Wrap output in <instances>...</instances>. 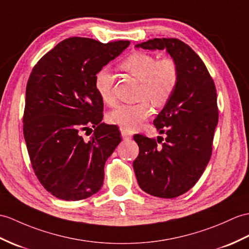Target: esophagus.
Segmentation results:
<instances>
[{
  "label": "esophagus",
  "instance_id": "34e87169",
  "mask_svg": "<svg viewBox=\"0 0 249 249\" xmlns=\"http://www.w3.org/2000/svg\"><path fill=\"white\" fill-rule=\"evenodd\" d=\"M121 135H122V138L124 139V140H128V139L131 138V135L129 134V132L125 129H122V128H121Z\"/></svg>",
  "mask_w": 249,
  "mask_h": 249
}]
</instances>
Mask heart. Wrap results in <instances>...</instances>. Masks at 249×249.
I'll list each match as a JSON object with an SVG mask.
<instances>
[{
	"instance_id": "b5f03b06",
	"label": "heart",
	"mask_w": 249,
	"mask_h": 249,
	"mask_svg": "<svg viewBox=\"0 0 249 249\" xmlns=\"http://www.w3.org/2000/svg\"><path fill=\"white\" fill-rule=\"evenodd\" d=\"M120 68L140 82L138 98L143 100L134 105H119L108 115V121L125 130H135L152 113L150 103L155 107H162L170 101L178 84V68L169 57L158 60L157 57L136 52L122 61ZM113 75L104 68L94 77V88L101 100L111 105L114 102Z\"/></svg>"
}]
</instances>
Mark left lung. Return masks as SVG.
Masks as SVG:
<instances>
[{
    "instance_id": "8db88e82",
    "label": "left lung",
    "mask_w": 249,
    "mask_h": 249,
    "mask_svg": "<svg viewBox=\"0 0 249 249\" xmlns=\"http://www.w3.org/2000/svg\"><path fill=\"white\" fill-rule=\"evenodd\" d=\"M165 50L178 68V84L154 125L166 138L134 136L139 155L132 163L139 186L148 194L174 198L198 181L212 153L218 121L216 89L205 63L178 39L155 38L136 45Z\"/></svg>"
}]
</instances>
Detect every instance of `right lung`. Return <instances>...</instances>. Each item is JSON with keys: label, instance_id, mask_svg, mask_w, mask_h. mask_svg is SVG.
Wrapping results in <instances>:
<instances>
[{"label": "right lung", "instance_id": "1", "mask_svg": "<svg viewBox=\"0 0 249 249\" xmlns=\"http://www.w3.org/2000/svg\"><path fill=\"white\" fill-rule=\"evenodd\" d=\"M129 43L72 37L33 69L23 132L35 174L57 198L85 199L103 186L104 166L122 139L117 126L102 123L104 104L94 77ZM91 125L94 135L84 139L81 131Z\"/></svg>", "mask_w": 249, "mask_h": 249}]
</instances>
